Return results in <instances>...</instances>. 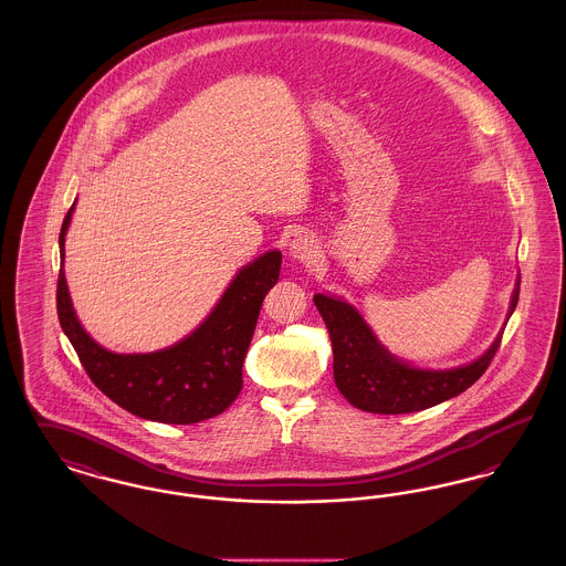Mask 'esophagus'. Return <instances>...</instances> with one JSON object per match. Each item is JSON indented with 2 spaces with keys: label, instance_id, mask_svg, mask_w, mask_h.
Returning a JSON list of instances; mask_svg holds the SVG:
<instances>
[{
  "label": "esophagus",
  "instance_id": "34e87169",
  "mask_svg": "<svg viewBox=\"0 0 566 566\" xmlns=\"http://www.w3.org/2000/svg\"><path fill=\"white\" fill-rule=\"evenodd\" d=\"M289 250H291V256L296 259V261H301V263H316L318 252H321L316 240L312 235H307V233L295 235L291 243H289Z\"/></svg>",
  "mask_w": 566,
  "mask_h": 566
}]
</instances>
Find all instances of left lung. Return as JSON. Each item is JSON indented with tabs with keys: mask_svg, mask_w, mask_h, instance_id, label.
<instances>
[{
	"mask_svg": "<svg viewBox=\"0 0 566 566\" xmlns=\"http://www.w3.org/2000/svg\"><path fill=\"white\" fill-rule=\"evenodd\" d=\"M517 296L520 277L507 316H512ZM314 303L331 335L333 376L339 392L354 407L371 413H411L458 397L484 376L503 337L499 333L494 344L469 365L443 371L416 369L386 350L369 324L344 298L318 293Z\"/></svg>",
	"mask_w": 566,
	"mask_h": 566,
	"instance_id": "left-lung-1",
	"label": "left lung"
}]
</instances>
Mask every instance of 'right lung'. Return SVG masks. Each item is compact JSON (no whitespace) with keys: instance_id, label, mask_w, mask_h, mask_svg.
Masks as SVG:
<instances>
[{"instance_id":"right-lung-1","label":"right lung","mask_w":566,"mask_h":566,"mask_svg":"<svg viewBox=\"0 0 566 566\" xmlns=\"http://www.w3.org/2000/svg\"><path fill=\"white\" fill-rule=\"evenodd\" d=\"M74 206L59 233H65ZM282 254L265 252L231 280L210 316L182 342L150 354H114L82 328L72 307L63 265L56 280V314L91 381L123 409L163 424H195L222 413L242 390L243 358L263 298L280 277Z\"/></svg>"}]
</instances>
